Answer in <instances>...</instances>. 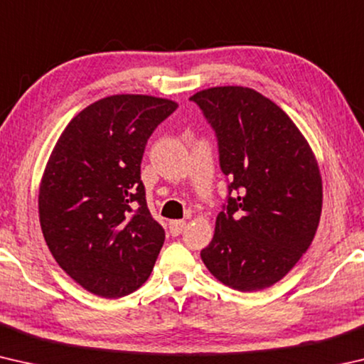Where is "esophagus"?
Returning a JSON list of instances; mask_svg holds the SVG:
<instances>
[{
    "instance_id": "obj_1",
    "label": "esophagus",
    "mask_w": 364,
    "mask_h": 364,
    "mask_svg": "<svg viewBox=\"0 0 364 364\" xmlns=\"http://www.w3.org/2000/svg\"><path fill=\"white\" fill-rule=\"evenodd\" d=\"M170 228V234L171 236H178V234H181L184 228H186V221L184 220H173L168 223Z\"/></svg>"
}]
</instances>
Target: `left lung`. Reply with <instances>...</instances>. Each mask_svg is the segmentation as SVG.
<instances>
[{
    "label": "left lung",
    "mask_w": 364,
    "mask_h": 364,
    "mask_svg": "<svg viewBox=\"0 0 364 364\" xmlns=\"http://www.w3.org/2000/svg\"><path fill=\"white\" fill-rule=\"evenodd\" d=\"M218 139L228 202L200 257L220 282L262 291L291 271L315 237L323 181L310 144L279 106L245 86L189 97Z\"/></svg>",
    "instance_id": "1"
}]
</instances>
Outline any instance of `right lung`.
Masks as SVG:
<instances>
[{
	"label": "right lung",
	"instance_id": "obj_1",
	"mask_svg": "<svg viewBox=\"0 0 364 364\" xmlns=\"http://www.w3.org/2000/svg\"><path fill=\"white\" fill-rule=\"evenodd\" d=\"M178 107L146 95H114L70 120L49 156L38 194L54 260L86 291L119 299L151 276L165 231L146 204L147 139Z\"/></svg>",
	"mask_w": 364,
	"mask_h": 364
}]
</instances>
